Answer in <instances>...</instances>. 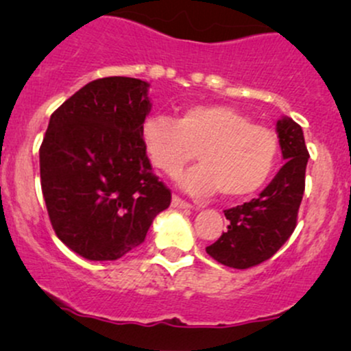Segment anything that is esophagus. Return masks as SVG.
<instances>
[{
	"label": "esophagus",
	"mask_w": 351,
	"mask_h": 351,
	"mask_svg": "<svg viewBox=\"0 0 351 351\" xmlns=\"http://www.w3.org/2000/svg\"><path fill=\"white\" fill-rule=\"evenodd\" d=\"M171 206L173 208H178V209H191L193 206L189 203H186V201H183L181 198H178V196H173L171 198Z\"/></svg>",
	"instance_id": "34e87169"
}]
</instances>
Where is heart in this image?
Segmentation results:
<instances>
[{
  "label": "heart",
  "mask_w": 351,
  "mask_h": 351,
  "mask_svg": "<svg viewBox=\"0 0 351 351\" xmlns=\"http://www.w3.org/2000/svg\"><path fill=\"white\" fill-rule=\"evenodd\" d=\"M140 136L152 165L165 175H176L198 152L201 165L176 178L195 196H251L271 178L279 155L272 130L224 104L186 107L176 120L150 115Z\"/></svg>",
  "instance_id": "obj_1"
}]
</instances>
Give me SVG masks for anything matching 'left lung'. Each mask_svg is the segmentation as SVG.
Listing matches in <instances>:
<instances>
[{
  "instance_id": "obj_1",
  "label": "left lung",
  "mask_w": 351,
  "mask_h": 351,
  "mask_svg": "<svg viewBox=\"0 0 351 351\" xmlns=\"http://www.w3.org/2000/svg\"><path fill=\"white\" fill-rule=\"evenodd\" d=\"M276 130L284 167L257 198L224 211L228 231L206 247L213 259L228 267L249 269L271 259L295 229L308 152L302 127L291 117L277 120Z\"/></svg>"
}]
</instances>
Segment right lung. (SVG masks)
I'll use <instances>...</instances> for the list:
<instances>
[{"instance_id":"obj_1","label":"right lung","mask_w":351,"mask_h":351,"mask_svg":"<svg viewBox=\"0 0 351 351\" xmlns=\"http://www.w3.org/2000/svg\"><path fill=\"white\" fill-rule=\"evenodd\" d=\"M150 84L92 80L51 115L39 148L56 234L87 261H115L145 241L171 193L152 171L142 136Z\"/></svg>"}]
</instances>
